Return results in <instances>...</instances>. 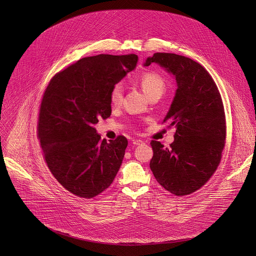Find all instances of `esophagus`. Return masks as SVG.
Returning a JSON list of instances; mask_svg holds the SVG:
<instances>
[{
	"label": "esophagus",
	"mask_w": 256,
	"mask_h": 256,
	"mask_svg": "<svg viewBox=\"0 0 256 256\" xmlns=\"http://www.w3.org/2000/svg\"><path fill=\"white\" fill-rule=\"evenodd\" d=\"M132 144L135 145V146H137V145H142V144H143V141H142V140H140V139H138V140H134V141H132Z\"/></svg>",
	"instance_id": "34e87169"
}]
</instances>
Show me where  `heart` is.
Returning a JSON list of instances; mask_svg holds the SVG:
<instances>
[{"label":"heart","mask_w":256,"mask_h":256,"mask_svg":"<svg viewBox=\"0 0 256 256\" xmlns=\"http://www.w3.org/2000/svg\"><path fill=\"white\" fill-rule=\"evenodd\" d=\"M139 84L148 98H152L154 96H162L165 91V80L164 78L158 74L156 72H145L139 78ZM124 98V89L121 84L117 83L115 84L109 94V100L110 104L113 106H119L122 102Z\"/></svg>","instance_id":"heart-1"}]
</instances>
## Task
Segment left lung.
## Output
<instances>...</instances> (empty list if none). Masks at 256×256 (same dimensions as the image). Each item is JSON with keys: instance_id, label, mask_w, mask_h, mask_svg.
<instances>
[{"instance_id": "left-lung-1", "label": "left lung", "mask_w": 256, "mask_h": 256, "mask_svg": "<svg viewBox=\"0 0 256 256\" xmlns=\"http://www.w3.org/2000/svg\"><path fill=\"white\" fill-rule=\"evenodd\" d=\"M158 63L176 76L178 89L163 122L176 126L170 147L152 140L150 169L156 182L176 196L192 194L217 170L226 138L221 94L204 67L170 52H156L145 66Z\"/></svg>"}]
</instances>
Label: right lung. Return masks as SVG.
I'll use <instances>...</instances> for the list:
<instances>
[{
	"mask_svg": "<svg viewBox=\"0 0 256 256\" xmlns=\"http://www.w3.org/2000/svg\"><path fill=\"white\" fill-rule=\"evenodd\" d=\"M137 61L135 54L83 58L54 76L44 93L37 124L44 158L54 178L78 197L108 189L122 163L128 139L108 143L94 126L110 117V90Z\"/></svg>",
	"mask_w": 256,
	"mask_h": 256,
	"instance_id": "right-lung-1",
	"label": "right lung"
}]
</instances>
